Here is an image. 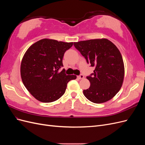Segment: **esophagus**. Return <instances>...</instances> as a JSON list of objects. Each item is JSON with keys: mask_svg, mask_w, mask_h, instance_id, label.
I'll list each match as a JSON object with an SVG mask.
<instances>
[{"mask_svg": "<svg viewBox=\"0 0 145 145\" xmlns=\"http://www.w3.org/2000/svg\"><path fill=\"white\" fill-rule=\"evenodd\" d=\"M77 78H78V79H83V78H84V76H83V74H80V76H77Z\"/></svg>", "mask_w": 145, "mask_h": 145, "instance_id": "obj_1", "label": "esophagus"}]
</instances>
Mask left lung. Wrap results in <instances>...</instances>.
<instances>
[{
	"label": "left lung",
	"instance_id": "8db88e82",
	"mask_svg": "<svg viewBox=\"0 0 145 145\" xmlns=\"http://www.w3.org/2000/svg\"><path fill=\"white\" fill-rule=\"evenodd\" d=\"M74 45L95 68L94 72L86 77L91 85L83 90V94L95 103L112 99L120 91L124 79V63L120 51L106 39L74 42Z\"/></svg>",
	"mask_w": 145,
	"mask_h": 145
}]
</instances>
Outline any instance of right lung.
<instances>
[{
  "label": "right lung",
  "instance_id": "right-lung-1",
  "mask_svg": "<svg viewBox=\"0 0 145 145\" xmlns=\"http://www.w3.org/2000/svg\"><path fill=\"white\" fill-rule=\"evenodd\" d=\"M73 42L43 39L34 43L25 53L20 65V75L26 88L33 97L44 103L58 100L64 94L67 83L76 79L67 75L62 60Z\"/></svg>",
  "mask_w": 145,
  "mask_h": 145
}]
</instances>
